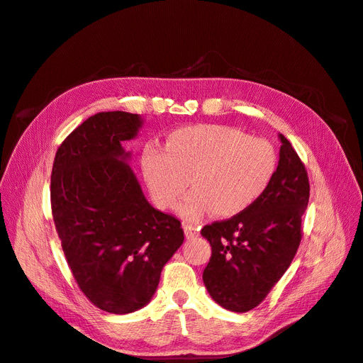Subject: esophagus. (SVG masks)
Returning a JSON list of instances; mask_svg holds the SVG:
<instances>
[{"label":"esophagus","instance_id":"obj_1","mask_svg":"<svg viewBox=\"0 0 363 363\" xmlns=\"http://www.w3.org/2000/svg\"><path fill=\"white\" fill-rule=\"evenodd\" d=\"M183 229H184L186 238H194L199 235V228L194 226V224H191V223H183Z\"/></svg>","mask_w":363,"mask_h":363}]
</instances>
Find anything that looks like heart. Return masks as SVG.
<instances>
[{
  "mask_svg": "<svg viewBox=\"0 0 363 363\" xmlns=\"http://www.w3.org/2000/svg\"><path fill=\"white\" fill-rule=\"evenodd\" d=\"M140 164L159 209H172L189 180L194 191L179 204L183 218L199 220L212 211L217 217L230 218L247 211L267 191L278 155L262 137L247 135L230 125L203 123L171 131L163 151L145 146Z\"/></svg>",
  "mask_w": 363,
  "mask_h": 363,
  "instance_id": "1",
  "label": "heart"
}]
</instances>
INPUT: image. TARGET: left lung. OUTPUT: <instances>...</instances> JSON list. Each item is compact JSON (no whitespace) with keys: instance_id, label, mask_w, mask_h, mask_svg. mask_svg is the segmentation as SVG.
<instances>
[{"instance_id":"1","label":"left lung","mask_w":363,"mask_h":363,"mask_svg":"<svg viewBox=\"0 0 363 363\" xmlns=\"http://www.w3.org/2000/svg\"><path fill=\"white\" fill-rule=\"evenodd\" d=\"M282 142L267 191L247 211L201 229L212 255L203 282L223 308L246 313L266 299L286 273L302 238V215L310 197L307 169L291 143Z\"/></svg>"}]
</instances>
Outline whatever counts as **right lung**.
Wrapping results in <instances>:
<instances>
[{
	"mask_svg": "<svg viewBox=\"0 0 363 363\" xmlns=\"http://www.w3.org/2000/svg\"><path fill=\"white\" fill-rule=\"evenodd\" d=\"M140 126L125 111L88 117L57 148L52 171V215L68 267L86 299L114 315L151 301L184 240L180 220L152 208L125 163L122 142Z\"/></svg>",
	"mask_w": 363,
	"mask_h": 363,
	"instance_id": "right-lung-1",
	"label": "right lung"
}]
</instances>
